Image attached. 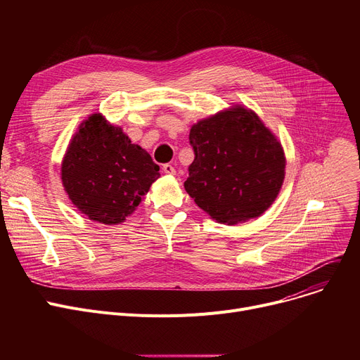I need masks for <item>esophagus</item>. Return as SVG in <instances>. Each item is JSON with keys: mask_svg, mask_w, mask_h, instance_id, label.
Returning <instances> with one entry per match:
<instances>
[{"mask_svg": "<svg viewBox=\"0 0 360 360\" xmlns=\"http://www.w3.org/2000/svg\"><path fill=\"white\" fill-rule=\"evenodd\" d=\"M163 172H165V174H167V175H175V174H176V170H175L174 165L166 163V165H163Z\"/></svg>", "mask_w": 360, "mask_h": 360, "instance_id": "obj_1", "label": "esophagus"}]
</instances>
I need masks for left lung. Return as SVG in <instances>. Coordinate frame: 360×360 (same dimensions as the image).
I'll list each match as a JSON object with an SVG mask.
<instances>
[{
	"label": "left lung",
	"instance_id": "1",
	"mask_svg": "<svg viewBox=\"0 0 360 360\" xmlns=\"http://www.w3.org/2000/svg\"><path fill=\"white\" fill-rule=\"evenodd\" d=\"M194 162L185 191L213 220L236 224L266 212L280 193L286 158L257 113L232 106L191 127Z\"/></svg>",
	"mask_w": 360,
	"mask_h": 360
}]
</instances>
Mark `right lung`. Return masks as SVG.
<instances>
[{
	"instance_id": "add662e5",
	"label": "right lung",
	"mask_w": 360,
	"mask_h": 360,
	"mask_svg": "<svg viewBox=\"0 0 360 360\" xmlns=\"http://www.w3.org/2000/svg\"><path fill=\"white\" fill-rule=\"evenodd\" d=\"M159 176V166L147 151L101 113H93L79 127L61 165L71 202L90 220L103 224L122 223Z\"/></svg>"
}]
</instances>
